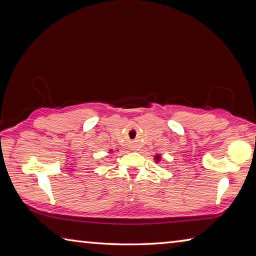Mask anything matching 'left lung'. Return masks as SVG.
<instances>
[{
    "instance_id": "obj_1",
    "label": "left lung",
    "mask_w": 256,
    "mask_h": 256,
    "mask_svg": "<svg viewBox=\"0 0 256 256\" xmlns=\"http://www.w3.org/2000/svg\"><path fill=\"white\" fill-rule=\"evenodd\" d=\"M154 160H156V162H159L160 160H162V156H160V154H156V156H154Z\"/></svg>"
}]
</instances>
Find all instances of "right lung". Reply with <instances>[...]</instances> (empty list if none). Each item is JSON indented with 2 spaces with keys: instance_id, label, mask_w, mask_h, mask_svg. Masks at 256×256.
Returning <instances> with one entry per match:
<instances>
[{
  "instance_id": "right-lung-1",
  "label": "right lung",
  "mask_w": 256,
  "mask_h": 256,
  "mask_svg": "<svg viewBox=\"0 0 256 256\" xmlns=\"http://www.w3.org/2000/svg\"><path fill=\"white\" fill-rule=\"evenodd\" d=\"M110 151H112V150H110Z\"/></svg>"
}]
</instances>
